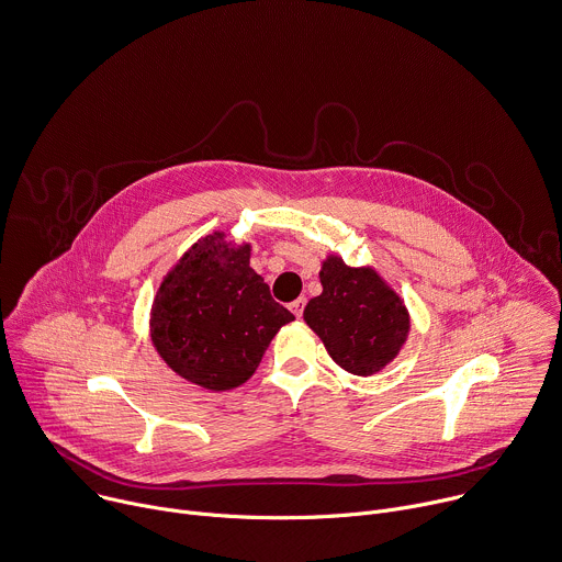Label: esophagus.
I'll list each match as a JSON object with an SVG mask.
<instances>
[{"mask_svg":"<svg viewBox=\"0 0 562 562\" xmlns=\"http://www.w3.org/2000/svg\"><path fill=\"white\" fill-rule=\"evenodd\" d=\"M303 307H305V299H303V296H299L296 301H292V303H290V310L294 312V316H296V318H301V316H303Z\"/></svg>","mask_w":562,"mask_h":562,"instance_id":"esophagus-1","label":"esophagus"}]
</instances>
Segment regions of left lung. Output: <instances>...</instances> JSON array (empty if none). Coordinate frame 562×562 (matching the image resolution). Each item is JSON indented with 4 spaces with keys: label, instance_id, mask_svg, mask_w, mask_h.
I'll use <instances>...</instances> for the list:
<instances>
[{
    "label": "left lung",
    "instance_id": "1",
    "mask_svg": "<svg viewBox=\"0 0 562 562\" xmlns=\"http://www.w3.org/2000/svg\"><path fill=\"white\" fill-rule=\"evenodd\" d=\"M318 279L323 292L305 305V323L346 372L357 376L381 372L407 341L405 301L372 266L350 268L339 255L325 257Z\"/></svg>",
    "mask_w": 562,
    "mask_h": 562
}]
</instances>
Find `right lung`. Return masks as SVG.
<instances>
[{"label":"right lung","mask_w":562,"mask_h":562,"mask_svg":"<svg viewBox=\"0 0 562 562\" xmlns=\"http://www.w3.org/2000/svg\"><path fill=\"white\" fill-rule=\"evenodd\" d=\"M294 321L261 274L250 268V244L226 233L201 237L164 277L150 310V339L181 379L226 392L259 368L274 334Z\"/></svg>","instance_id":"obj_1"}]
</instances>
